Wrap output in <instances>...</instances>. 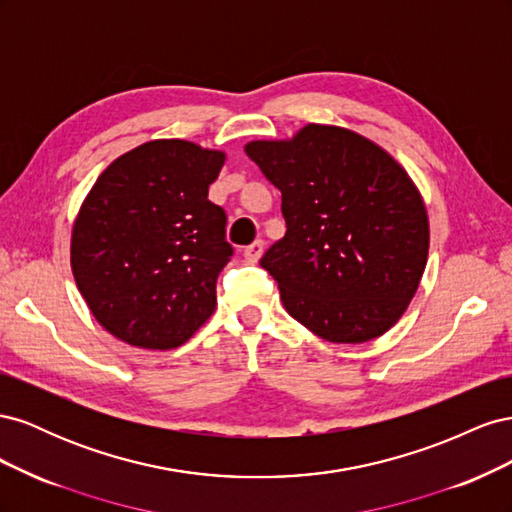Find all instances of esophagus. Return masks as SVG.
I'll list each match as a JSON object with an SVG mask.
<instances>
[{
    "label": "esophagus",
    "mask_w": 512,
    "mask_h": 512,
    "mask_svg": "<svg viewBox=\"0 0 512 512\" xmlns=\"http://www.w3.org/2000/svg\"><path fill=\"white\" fill-rule=\"evenodd\" d=\"M262 252H265V243H262V239H258V241H254L252 245H247V247H245V250H243V256H245V260L258 262V260H260V256H262Z\"/></svg>",
    "instance_id": "obj_1"
}]
</instances>
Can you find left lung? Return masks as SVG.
<instances>
[{
  "instance_id": "left-lung-1",
  "label": "left lung",
  "mask_w": 512,
  "mask_h": 512,
  "mask_svg": "<svg viewBox=\"0 0 512 512\" xmlns=\"http://www.w3.org/2000/svg\"><path fill=\"white\" fill-rule=\"evenodd\" d=\"M245 153L282 192L286 235L260 258L286 312L333 344H363L406 312L429 252L416 185L369 138L307 123Z\"/></svg>"
}]
</instances>
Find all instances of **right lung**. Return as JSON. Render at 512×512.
<instances>
[{
  "label": "right lung",
  "mask_w": 512,
  "mask_h": 512,
  "mask_svg": "<svg viewBox=\"0 0 512 512\" xmlns=\"http://www.w3.org/2000/svg\"><path fill=\"white\" fill-rule=\"evenodd\" d=\"M222 166V151L162 138L123 153L87 194L72 228V273L121 342L177 348L213 314L232 256L226 213L207 198Z\"/></svg>",
  "instance_id": "obj_1"
}]
</instances>
